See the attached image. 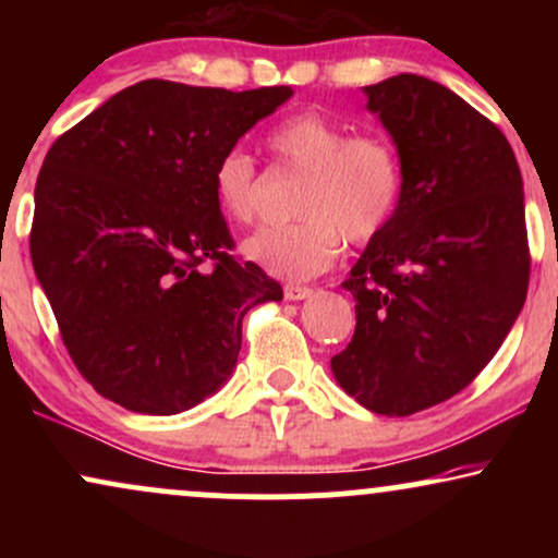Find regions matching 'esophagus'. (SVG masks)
Listing matches in <instances>:
<instances>
[{
	"label": "esophagus",
	"mask_w": 558,
	"mask_h": 558,
	"mask_svg": "<svg viewBox=\"0 0 558 558\" xmlns=\"http://www.w3.org/2000/svg\"><path fill=\"white\" fill-rule=\"evenodd\" d=\"M283 296H286L288 301H301V299L312 296V288H310V286H299V283H288V286L283 288Z\"/></svg>",
	"instance_id": "34e87169"
}]
</instances>
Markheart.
Segmentation results:
<instances>
[{
	"mask_svg": "<svg viewBox=\"0 0 558 558\" xmlns=\"http://www.w3.org/2000/svg\"><path fill=\"white\" fill-rule=\"evenodd\" d=\"M267 146L283 168L304 172L296 196L301 220L265 228L243 243V254L267 272L286 280L315 278L332 265L343 239L364 246L399 215L401 155L380 133H351L341 120L301 110L270 128ZM213 189L233 222L252 226L259 217V170L243 149L220 155Z\"/></svg>",
	"mask_w": 558,
	"mask_h": 558,
	"instance_id": "obj_1",
	"label": "heart"
}]
</instances>
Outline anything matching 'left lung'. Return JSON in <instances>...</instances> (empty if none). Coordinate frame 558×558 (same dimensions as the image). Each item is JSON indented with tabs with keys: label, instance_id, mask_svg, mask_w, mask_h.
I'll use <instances>...</instances> for the list:
<instances>
[{
	"label": "left lung",
	"instance_id": "obj_1",
	"mask_svg": "<svg viewBox=\"0 0 558 558\" xmlns=\"http://www.w3.org/2000/svg\"><path fill=\"white\" fill-rule=\"evenodd\" d=\"M364 94L401 155L403 198L343 283L356 328L330 364L362 407L407 417L470 386L524 306L522 172L498 125L440 83L401 73Z\"/></svg>",
	"mask_w": 558,
	"mask_h": 558
}]
</instances>
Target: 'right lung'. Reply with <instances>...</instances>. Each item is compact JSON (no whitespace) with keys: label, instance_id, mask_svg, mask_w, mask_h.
Listing matches in <instances>:
<instances>
[{"label":"right lung","instance_id":"obj_1","mask_svg":"<svg viewBox=\"0 0 558 558\" xmlns=\"http://www.w3.org/2000/svg\"><path fill=\"white\" fill-rule=\"evenodd\" d=\"M291 94L141 81L47 151L31 259L96 393L141 414L196 407L233 373L246 312L283 299L230 254L213 170Z\"/></svg>","mask_w":558,"mask_h":558}]
</instances>
